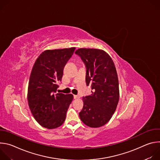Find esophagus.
I'll return each mask as SVG.
<instances>
[{
    "instance_id": "1",
    "label": "esophagus",
    "mask_w": 160,
    "mask_h": 160,
    "mask_svg": "<svg viewBox=\"0 0 160 160\" xmlns=\"http://www.w3.org/2000/svg\"><path fill=\"white\" fill-rule=\"evenodd\" d=\"M73 98H74V99H78L80 97L78 96H77V95H73Z\"/></svg>"
}]
</instances>
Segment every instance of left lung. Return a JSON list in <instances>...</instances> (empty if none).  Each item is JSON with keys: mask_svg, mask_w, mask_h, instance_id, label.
Masks as SVG:
<instances>
[{"mask_svg": "<svg viewBox=\"0 0 160 160\" xmlns=\"http://www.w3.org/2000/svg\"><path fill=\"white\" fill-rule=\"evenodd\" d=\"M86 67V84L92 94L83 97V106L79 112L86 125L98 128L107 123L115 112L119 101V84L116 68L105 51L81 48L75 51Z\"/></svg>", "mask_w": 160, "mask_h": 160, "instance_id": "obj_1", "label": "left lung"}]
</instances>
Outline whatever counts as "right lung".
<instances>
[{
    "instance_id": "obj_1",
    "label": "right lung",
    "mask_w": 160,
    "mask_h": 160,
    "mask_svg": "<svg viewBox=\"0 0 160 160\" xmlns=\"http://www.w3.org/2000/svg\"><path fill=\"white\" fill-rule=\"evenodd\" d=\"M75 48L47 50L37 59L30 77L28 102L36 121L48 129L56 128L64 122L73 96L56 93L63 69Z\"/></svg>"
}]
</instances>
